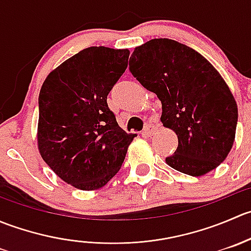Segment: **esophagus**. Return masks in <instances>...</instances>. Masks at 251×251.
Listing matches in <instances>:
<instances>
[{
	"label": "esophagus",
	"mask_w": 251,
	"mask_h": 251,
	"mask_svg": "<svg viewBox=\"0 0 251 251\" xmlns=\"http://www.w3.org/2000/svg\"><path fill=\"white\" fill-rule=\"evenodd\" d=\"M156 131V126L154 125V124H147L146 127H144V131H143V135L148 136V137H151V135H153L154 132Z\"/></svg>",
	"instance_id": "34e87169"
}]
</instances>
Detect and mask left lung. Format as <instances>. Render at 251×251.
Masks as SVG:
<instances>
[{"label": "left lung", "instance_id": "1", "mask_svg": "<svg viewBox=\"0 0 251 251\" xmlns=\"http://www.w3.org/2000/svg\"><path fill=\"white\" fill-rule=\"evenodd\" d=\"M128 64L133 77L161 100V123L178 138L166 163L196 177L216 169L233 146L238 121L219 72L193 48L169 39L136 47Z\"/></svg>", "mask_w": 251, "mask_h": 251}]
</instances>
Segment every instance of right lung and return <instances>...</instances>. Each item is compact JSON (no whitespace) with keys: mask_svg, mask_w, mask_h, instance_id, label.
<instances>
[{"mask_svg":"<svg viewBox=\"0 0 251 251\" xmlns=\"http://www.w3.org/2000/svg\"><path fill=\"white\" fill-rule=\"evenodd\" d=\"M128 55V50L85 48L53 70L40 91V154L75 188L93 191L107 184L135 138L119 126L107 103Z\"/></svg>","mask_w":251,"mask_h":251,"instance_id":"add662e5","label":"right lung"}]
</instances>
